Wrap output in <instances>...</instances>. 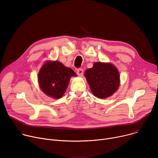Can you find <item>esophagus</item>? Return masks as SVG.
I'll return each mask as SVG.
<instances>
[{"instance_id":"esophagus-1","label":"esophagus","mask_w":158,"mask_h":158,"mask_svg":"<svg viewBox=\"0 0 158 158\" xmlns=\"http://www.w3.org/2000/svg\"><path fill=\"white\" fill-rule=\"evenodd\" d=\"M83 70L82 69H79L77 70V74L79 76H82L83 75Z\"/></svg>"}]
</instances>
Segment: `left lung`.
I'll list each match as a JSON object with an SVG mask.
<instances>
[{"instance_id":"1","label":"left lung","mask_w":158,"mask_h":158,"mask_svg":"<svg viewBox=\"0 0 158 158\" xmlns=\"http://www.w3.org/2000/svg\"><path fill=\"white\" fill-rule=\"evenodd\" d=\"M85 76L94 96L106 98L117 91L119 86V73L114 65L96 62L85 72Z\"/></svg>"}]
</instances>
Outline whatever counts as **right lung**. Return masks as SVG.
Returning <instances> with one entry per match:
<instances>
[{
  "label": "right lung",
  "instance_id": "right-lung-1",
  "mask_svg": "<svg viewBox=\"0 0 158 158\" xmlns=\"http://www.w3.org/2000/svg\"><path fill=\"white\" fill-rule=\"evenodd\" d=\"M72 76L76 73L58 61H48L38 73L39 87L46 95L58 99L62 97Z\"/></svg>",
  "mask_w": 158,
  "mask_h": 158
}]
</instances>
